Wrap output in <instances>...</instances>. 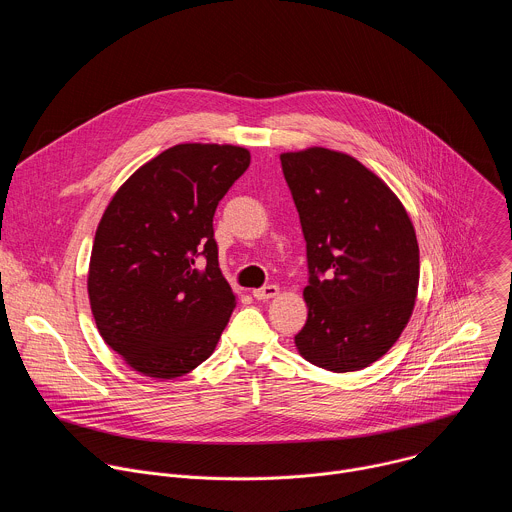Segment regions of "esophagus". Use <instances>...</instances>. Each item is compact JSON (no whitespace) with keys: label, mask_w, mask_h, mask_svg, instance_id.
<instances>
[{"label":"esophagus","mask_w":512,"mask_h":512,"mask_svg":"<svg viewBox=\"0 0 512 512\" xmlns=\"http://www.w3.org/2000/svg\"><path fill=\"white\" fill-rule=\"evenodd\" d=\"M279 294V287L277 285H265V287H259V289H253V298L255 300H269V298H275Z\"/></svg>","instance_id":"obj_1"}]
</instances>
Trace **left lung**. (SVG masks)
Instances as JSON below:
<instances>
[{
	"label": "left lung",
	"mask_w": 512,
	"mask_h": 512,
	"mask_svg": "<svg viewBox=\"0 0 512 512\" xmlns=\"http://www.w3.org/2000/svg\"><path fill=\"white\" fill-rule=\"evenodd\" d=\"M308 255L300 354L350 373L379 360L407 326L419 285V247L393 190L348 154L310 148L279 156Z\"/></svg>",
	"instance_id": "1"
}]
</instances>
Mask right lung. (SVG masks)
Returning <instances> with one entry per match:
<instances>
[{
    "instance_id": "1",
    "label": "right lung",
    "mask_w": 512,
    "mask_h": 512,
    "mask_svg": "<svg viewBox=\"0 0 512 512\" xmlns=\"http://www.w3.org/2000/svg\"><path fill=\"white\" fill-rule=\"evenodd\" d=\"M251 164L239 145L180 143L135 170L95 233L89 300L103 340L152 379L194 371L235 308L212 216Z\"/></svg>"
}]
</instances>
